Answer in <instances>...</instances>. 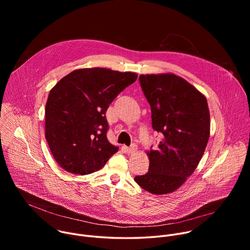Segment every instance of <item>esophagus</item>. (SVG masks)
<instances>
[{
  "label": "esophagus",
  "mask_w": 250,
  "mask_h": 250,
  "mask_svg": "<svg viewBox=\"0 0 250 250\" xmlns=\"http://www.w3.org/2000/svg\"><path fill=\"white\" fill-rule=\"evenodd\" d=\"M136 151H137V146L136 145H131L130 147L126 148L127 154H134V153H136Z\"/></svg>",
  "instance_id": "obj_1"
}]
</instances>
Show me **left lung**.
I'll use <instances>...</instances> for the list:
<instances>
[{
	"instance_id": "obj_1",
	"label": "left lung",
	"mask_w": 250,
	"mask_h": 250,
	"mask_svg": "<svg viewBox=\"0 0 250 250\" xmlns=\"http://www.w3.org/2000/svg\"><path fill=\"white\" fill-rule=\"evenodd\" d=\"M151 106L152 127L163 134L156 149L147 151L149 170L134 181L154 195L180 188L197 168L209 137L206 97L182 77L172 73L139 76Z\"/></svg>"
}]
</instances>
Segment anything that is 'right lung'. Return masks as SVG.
<instances>
[{
	"label": "right lung",
	"mask_w": 250,
	"mask_h": 250,
	"mask_svg": "<svg viewBox=\"0 0 250 250\" xmlns=\"http://www.w3.org/2000/svg\"><path fill=\"white\" fill-rule=\"evenodd\" d=\"M136 79L133 72L83 68L63 77L50 90L45 105V138L62 169L91 174L119 150L106 138L105 112Z\"/></svg>",
	"instance_id": "add662e5"
}]
</instances>
